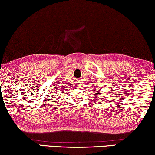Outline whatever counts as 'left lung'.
<instances>
[{"mask_svg":"<svg viewBox=\"0 0 155 155\" xmlns=\"http://www.w3.org/2000/svg\"><path fill=\"white\" fill-rule=\"evenodd\" d=\"M94 92H97V91H94ZM94 95H97V97H99V96H98V94H99V91H98V93H94ZM97 98H96V99H97Z\"/></svg>","mask_w":155,"mask_h":155,"instance_id":"1","label":"left lung"}]
</instances>
